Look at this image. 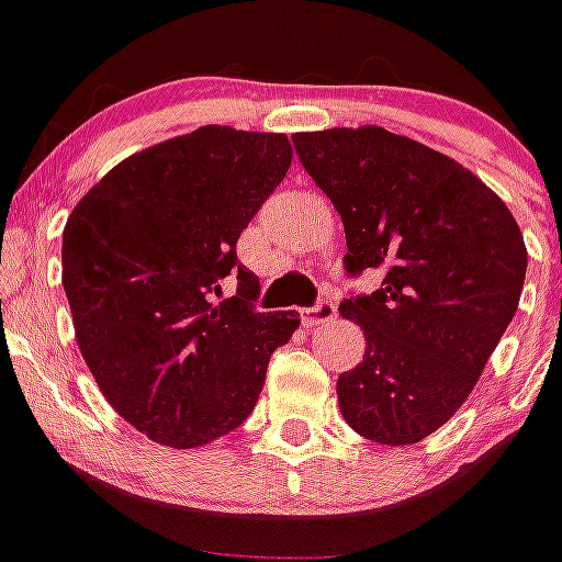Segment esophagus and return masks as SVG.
Listing matches in <instances>:
<instances>
[{"mask_svg":"<svg viewBox=\"0 0 562 562\" xmlns=\"http://www.w3.org/2000/svg\"><path fill=\"white\" fill-rule=\"evenodd\" d=\"M334 317H337V304H334L331 299H321V302H317L315 307L302 310V323L307 328L326 326V323H331Z\"/></svg>","mask_w":562,"mask_h":562,"instance_id":"34e87169","label":"esophagus"}]
</instances>
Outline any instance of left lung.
Listing matches in <instances>:
<instances>
[{
	"label": "left lung",
	"mask_w": 562,
	"mask_h": 562,
	"mask_svg": "<svg viewBox=\"0 0 562 562\" xmlns=\"http://www.w3.org/2000/svg\"><path fill=\"white\" fill-rule=\"evenodd\" d=\"M304 171L345 225V271H383L339 313L364 328V361L337 381L345 422L411 446L479 383L519 307L527 249L506 203L451 157L389 130L296 133Z\"/></svg>",
	"instance_id": "8db88e82"
}]
</instances>
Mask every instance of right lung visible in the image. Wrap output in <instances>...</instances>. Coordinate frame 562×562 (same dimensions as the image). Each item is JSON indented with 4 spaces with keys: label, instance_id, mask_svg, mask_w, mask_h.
I'll use <instances>...</instances> for the list:
<instances>
[{
    "label": "right lung",
    "instance_id": "obj_1",
    "mask_svg": "<svg viewBox=\"0 0 562 562\" xmlns=\"http://www.w3.org/2000/svg\"><path fill=\"white\" fill-rule=\"evenodd\" d=\"M282 133L206 124L111 168L67 217L61 285L78 348L113 411L195 449L252 413L299 313H258L236 241L291 168ZM228 276L237 296L214 303Z\"/></svg>",
    "mask_w": 562,
    "mask_h": 562
}]
</instances>
